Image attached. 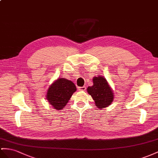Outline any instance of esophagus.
<instances>
[{"instance_id": "esophagus-1", "label": "esophagus", "mask_w": 158, "mask_h": 158, "mask_svg": "<svg viewBox=\"0 0 158 158\" xmlns=\"http://www.w3.org/2000/svg\"><path fill=\"white\" fill-rule=\"evenodd\" d=\"M78 90L81 91H85L86 90V87H85V86H83V87H78Z\"/></svg>"}]
</instances>
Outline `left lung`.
<instances>
[{
	"label": "left lung",
	"mask_w": 158,
	"mask_h": 158,
	"mask_svg": "<svg viewBox=\"0 0 158 158\" xmlns=\"http://www.w3.org/2000/svg\"><path fill=\"white\" fill-rule=\"evenodd\" d=\"M94 85L88 87L87 90L95 105L99 109H103L110 106L114 99V93L103 76H95L93 78Z\"/></svg>",
	"instance_id": "8db88e82"
}]
</instances>
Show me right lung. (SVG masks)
Instances as JSON below:
<instances>
[{
	"label": "right lung",
	"instance_id": "1",
	"mask_svg": "<svg viewBox=\"0 0 158 158\" xmlns=\"http://www.w3.org/2000/svg\"><path fill=\"white\" fill-rule=\"evenodd\" d=\"M76 90L75 84L71 81L63 77L58 78L48 87L46 99L55 110H62Z\"/></svg>",
	"mask_w": 158,
	"mask_h": 158
}]
</instances>
